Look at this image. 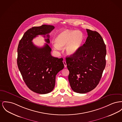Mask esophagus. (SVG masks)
I'll return each mask as SVG.
<instances>
[{
  "label": "esophagus",
  "instance_id": "obj_1",
  "mask_svg": "<svg viewBox=\"0 0 122 122\" xmlns=\"http://www.w3.org/2000/svg\"><path fill=\"white\" fill-rule=\"evenodd\" d=\"M63 63H64V65L65 66V68H66L67 67V65H66V61H65V60H63Z\"/></svg>",
  "mask_w": 122,
  "mask_h": 122
}]
</instances>
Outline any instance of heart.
Wrapping results in <instances>:
<instances>
[{
	"mask_svg": "<svg viewBox=\"0 0 122 122\" xmlns=\"http://www.w3.org/2000/svg\"><path fill=\"white\" fill-rule=\"evenodd\" d=\"M84 39V35L81 31L65 30L55 37L54 48L57 50L66 46L65 50L66 54L69 56H72L81 48Z\"/></svg>",
	"mask_w": 122,
	"mask_h": 122,
	"instance_id": "1",
	"label": "heart"
}]
</instances>
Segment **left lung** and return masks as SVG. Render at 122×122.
<instances>
[{
    "label": "left lung",
    "mask_w": 122,
    "mask_h": 122,
    "mask_svg": "<svg viewBox=\"0 0 122 122\" xmlns=\"http://www.w3.org/2000/svg\"><path fill=\"white\" fill-rule=\"evenodd\" d=\"M86 42L74 55L66 57L69 71L68 79L72 89L86 93L99 84L106 65V46L96 31L86 29Z\"/></svg>",
    "instance_id": "8db88e82"
}]
</instances>
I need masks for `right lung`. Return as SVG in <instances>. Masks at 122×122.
<instances>
[{
    "instance_id": "obj_1",
    "label": "right lung",
    "mask_w": 122,
    "mask_h": 122,
    "mask_svg": "<svg viewBox=\"0 0 122 122\" xmlns=\"http://www.w3.org/2000/svg\"><path fill=\"white\" fill-rule=\"evenodd\" d=\"M54 29L52 25H42L28 29L20 41L17 48V63L23 81L32 91L39 94L49 93L53 89L57 73L63 70V58L52 57L49 34ZM47 35V43L42 48L31 41L38 35Z\"/></svg>"
}]
</instances>
